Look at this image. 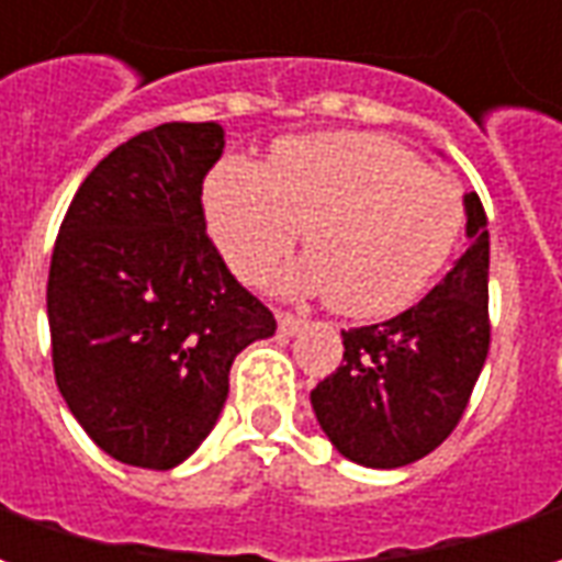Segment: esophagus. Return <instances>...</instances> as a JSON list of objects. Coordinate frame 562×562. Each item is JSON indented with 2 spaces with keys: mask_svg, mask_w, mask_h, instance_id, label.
<instances>
[{
  "mask_svg": "<svg viewBox=\"0 0 562 562\" xmlns=\"http://www.w3.org/2000/svg\"><path fill=\"white\" fill-rule=\"evenodd\" d=\"M277 328H280L282 337H294L297 330L304 328V318L289 316V313H280V316H277Z\"/></svg>",
  "mask_w": 562,
  "mask_h": 562,
  "instance_id": "obj_1",
  "label": "esophagus"
}]
</instances>
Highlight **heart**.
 Segmentation results:
<instances>
[{"label":"heart","instance_id":"obj_1","mask_svg":"<svg viewBox=\"0 0 562 562\" xmlns=\"http://www.w3.org/2000/svg\"><path fill=\"white\" fill-rule=\"evenodd\" d=\"M210 237L232 270L261 280L304 225V258L282 270L289 297H330L352 318L401 313L458 244L460 189L401 144L367 132L282 140L268 165L228 156L204 183Z\"/></svg>","mask_w":562,"mask_h":562}]
</instances>
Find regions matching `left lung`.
Wrapping results in <instances>:
<instances>
[{
  "label": "left lung",
  "instance_id": "left-lung-1",
  "mask_svg": "<svg viewBox=\"0 0 562 562\" xmlns=\"http://www.w3.org/2000/svg\"><path fill=\"white\" fill-rule=\"evenodd\" d=\"M467 252L401 316L342 330V364L310 391L318 427L342 458L373 470L422 460L470 403L491 342L487 216L463 195Z\"/></svg>",
  "mask_w": 562,
  "mask_h": 562
}]
</instances>
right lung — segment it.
I'll use <instances>...</instances> for the list:
<instances>
[{"label": "right lung", "instance_id": "right-lung-1", "mask_svg": "<svg viewBox=\"0 0 562 562\" xmlns=\"http://www.w3.org/2000/svg\"><path fill=\"white\" fill-rule=\"evenodd\" d=\"M220 123H165L108 153L56 237L47 322L63 401L104 454L173 470L220 418L228 373L277 330L210 244Z\"/></svg>", "mask_w": 562, "mask_h": 562}]
</instances>
